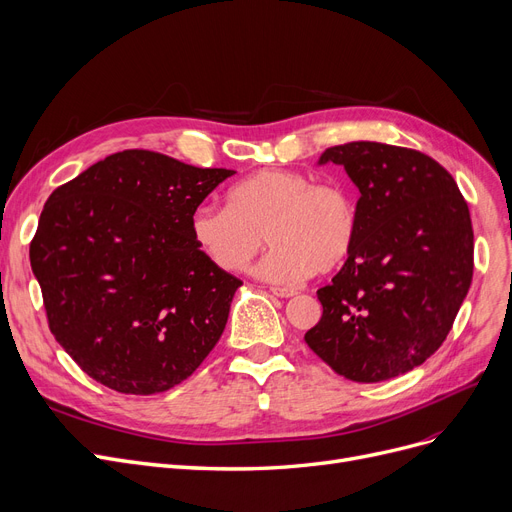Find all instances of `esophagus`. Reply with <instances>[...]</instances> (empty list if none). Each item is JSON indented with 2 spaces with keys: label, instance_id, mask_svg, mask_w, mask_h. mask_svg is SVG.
<instances>
[{
  "label": "esophagus",
  "instance_id": "esophagus-1",
  "mask_svg": "<svg viewBox=\"0 0 512 512\" xmlns=\"http://www.w3.org/2000/svg\"><path fill=\"white\" fill-rule=\"evenodd\" d=\"M271 291H273V294H275L277 298H291V296H296V291L289 289V287H271Z\"/></svg>",
  "mask_w": 512,
  "mask_h": 512
}]
</instances>
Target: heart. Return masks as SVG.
<instances>
[{"label":"heart","instance_id":"b5f03b06","mask_svg":"<svg viewBox=\"0 0 512 512\" xmlns=\"http://www.w3.org/2000/svg\"><path fill=\"white\" fill-rule=\"evenodd\" d=\"M189 229L206 260L227 273L246 269L266 233L271 250L254 266V275L294 285L312 273H331L348 258L356 206L344 187L314 183L298 170L269 168L235 183L227 206H198Z\"/></svg>","mask_w":512,"mask_h":512}]
</instances>
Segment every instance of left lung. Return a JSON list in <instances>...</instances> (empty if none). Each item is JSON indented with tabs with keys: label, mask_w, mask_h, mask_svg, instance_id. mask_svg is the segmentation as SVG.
I'll return each instance as SVG.
<instances>
[{
	"label": "left lung",
	"mask_w": 512,
	"mask_h": 512,
	"mask_svg": "<svg viewBox=\"0 0 512 512\" xmlns=\"http://www.w3.org/2000/svg\"><path fill=\"white\" fill-rule=\"evenodd\" d=\"M327 162L360 191L356 237L316 291L323 316L304 339L337 375L377 383L444 344L473 279L471 214L448 170L417 150L352 141L325 150Z\"/></svg>",
	"instance_id": "8db88e82"
}]
</instances>
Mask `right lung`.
I'll return each instance as SVG.
<instances>
[{
    "label": "right lung",
    "mask_w": 512,
    "mask_h": 512,
    "mask_svg": "<svg viewBox=\"0 0 512 512\" xmlns=\"http://www.w3.org/2000/svg\"><path fill=\"white\" fill-rule=\"evenodd\" d=\"M235 170L148 150L95 162L45 202L31 241L47 323L97 383L150 396L221 339L241 281L191 239V214Z\"/></svg>",
    "instance_id": "obj_1"
}]
</instances>
